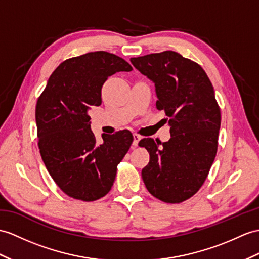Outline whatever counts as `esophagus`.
Wrapping results in <instances>:
<instances>
[{
    "instance_id": "1",
    "label": "esophagus",
    "mask_w": 259,
    "mask_h": 259,
    "mask_svg": "<svg viewBox=\"0 0 259 259\" xmlns=\"http://www.w3.org/2000/svg\"><path fill=\"white\" fill-rule=\"evenodd\" d=\"M133 137H134V141H133V145L134 146H137L138 145V142L141 141V138H142V136L141 135H138V134H133Z\"/></svg>"
}]
</instances>
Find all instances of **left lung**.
Instances as JSON below:
<instances>
[{
  "label": "left lung",
  "mask_w": 259,
  "mask_h": 259,
  "mask_svg": "<svg viewBox=\"0 0 259 259\" xmlns=\"http://www.w3.org/2000/svg\"><path fill=\"white\" fill-rule=\"evenodd\" d=\"M131 61L155 83L156 108L169 117L171 135L165 143H138L149 153L143 181L162 202L181 203L202 187L218 151L221 111L213 85L202 67L172 50Z\"/></svg>",
  "instance_id": "obj_1"
}]
</instances>
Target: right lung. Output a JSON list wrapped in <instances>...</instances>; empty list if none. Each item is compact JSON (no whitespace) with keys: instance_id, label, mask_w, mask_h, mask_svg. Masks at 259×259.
Instances as JSON below:
<instances>
[{"instance_id":"right-lung-1","label":"right lung","mask_w":259,"mask_h":259,"mask_svg":"<svg viewBox=\"0 0 259 259\" xmlns=\"http://www.w3.org/2000/svg\"><path fill=\"white\" fill-rule=\"evenodd\" d=\"M133 68L121 57L94 52L72 57L56 68L37 100L39 153L49 175L68 197L99 200L114 184L117 165L127 153L130 131L103 134L99 144L88 112L102 102L101 89L110 75Z\"/></svg>"}]
</instances>
